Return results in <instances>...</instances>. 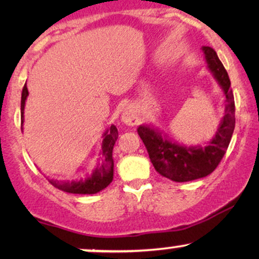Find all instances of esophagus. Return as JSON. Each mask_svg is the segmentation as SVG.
Returning a JSON list of instances; mask_svg holds the SVG:
<instances>
[{
	"instance_id": "1",
	"label": "esophagus",
	"mask_w": 259,
	"mask_h": 259,
	"mask_svg": "<svg viewBox=\"0 0 259 259\" xmlns=\"http://www.w3.org/2000/svg\"><path fill=\"white\" fill-rule=\"evenodd\" d=\"M121 121L129 126H135L140 123V114L134 106H129L121 113Z\"/></svg>"
}]
</instances>
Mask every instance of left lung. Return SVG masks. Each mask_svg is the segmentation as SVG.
Returning <instances> with one entry per match:
<instances>
[{"label":"left lung","instance_id":"1","mask_svg":"<svg viewBox=\"0 0 259 259\" xmlns=\"http://www.w3.org/2000/svg\"><path fill=\"white\" fill-rule=\"evenodd\" d=\"M202 51L208 70L225 95L224 117L219 123L214 138L206 146H186L170 140L153 125L142 124L138 127L154 169L162 177L177 183L201 179L212 173L227 152L235 127L234 95L227 70L214 50L203 46Z\"/></svg>","mask_w":259,"mask_h":259}]
</instances>
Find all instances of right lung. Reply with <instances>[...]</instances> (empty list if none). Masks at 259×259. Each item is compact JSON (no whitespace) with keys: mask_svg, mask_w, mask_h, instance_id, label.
<instances>
[{"mask_svg":"<svg viewBox=\"0 0 259 259\" xmlns=\"http://www.w3.org/2000/svg\"><path fill=\"white\" fill-rule=\"evenodd\" d=\"M29 91L26 85H24L22 91V101H20V119H22V132L23 123H24V107ZM102 147H101V162H99L96 169L91 175H86L84 179L73 181H58L55 179H49L53 186L57 187L64 192L79 195H92L102 191L106 189L113 180V171H114V162H113V147L118 139V129L115 125H111L102 135Z\"/></svg>","mask_w":259,"mask_h":259,"instance_id":"right-lung-1","label":"right lung"}]
</instances>
